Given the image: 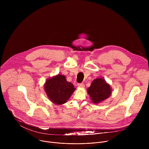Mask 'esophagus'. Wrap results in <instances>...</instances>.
Masks as SVG:
<instances>
[{"label":"esophagus","instance_id":"esophagus-1","mask_svg":"<svg viewBox=\"0 0 149 149\" xmlns=\"http://www.w3.org/2000/svg\"><path fill=\"white\" fill-rule=\"evenodd\" d=\"M78 86L79 87H80V88H84V87H85L84 84H82V83H81V84H78Z\"/></svg>","mask_w":149,"mask_h":149}]
</instances>
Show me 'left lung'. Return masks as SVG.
I'll use <instances>...</instances> for the list:
<instances>
[{
	"instance_id": "obj_1",
	"label": "left lung",
	"mask_w": 149,
	"mask_h": 149,
	"mask_svg": "<svg viewBox=\"0 0 149 149\" xmlns=\"http://www.w3.org/2000/svg\"><path fill=\"white\" fill-rule=\"evenodd\" d=\"M87 93L94 104H99L108 98L112 93L110 85L102 78H97L93 81Z\"/></svg>"
}]
</instances>
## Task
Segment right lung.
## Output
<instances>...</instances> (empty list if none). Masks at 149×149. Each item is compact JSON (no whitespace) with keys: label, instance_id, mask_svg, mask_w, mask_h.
Here are the masks:
<instances>
[{"label":"right lung","instance_id":"obj_1","mask_svg":"<svg viewBox=\"0 0 149 149\" xmlns=\"http://www.w3.org/2000/svg\"><path fill=\"white\" fill-rule=\"evenodd\" d=\"M44 87L48 98L56 105L66 103L75 90L73 84L61 74L48 78Z\"/></svg>","mask_w":149,"mask_h":149}]
</instances>
